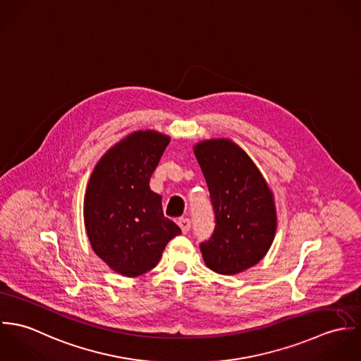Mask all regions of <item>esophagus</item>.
<instances>
[{"mask_svg": "<svg viewBox=\"0 0 361 361\" xmlns=\"http://www.w3.org/2000/svg\"><path fill=\"white\" fill-rule=\"evenodd\" d=\"M178 224H179V226H180V229H182L183 233H188V232L190 231V228H192V222H190L189 218H180V219L178 221Z\"/></svg>", "mask_w": 361, "mask_h": 361, "instance_id": "34e87169", "label": "esophagus"}]
</instances>
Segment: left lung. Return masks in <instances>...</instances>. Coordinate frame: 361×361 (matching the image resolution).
Masks as SVG:
<instances>
[{
	"label": "left lung",
	"mask_w": 361,
	"mask_h": 361,
	"mask_svg": "<svg viewBox=\"0 0 361 361\" xmlns=\"http://www.w3.org/2000/svg\"><path fill=\"white\" fill-rule=\"evenodd\" d=\"M195 154L215 215L212 235L200 243L203 258L218 274L242 272L256 265L274 240L272 193L255 162L235 143L206 140L195 147Z\"/></svg>",
	"instance_id": "8db88e82"
}]
</instances>
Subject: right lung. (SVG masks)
<instances>
[{"label": "right lung", "instance_id": "right-lung-1", "mask_svg": "<svg viewBox=\"0 0 361 361\" xmlns=\"http://www.w3.org/2000/svg\"><path fill=\"white\" fill-rule=\"evenodd\" d=\"M169 137L153 130L129 135L96 165L85 196V225L96 255L114 271L139 276L158 264L180 228L164 216L149 183Z\"/></svg>", "mask_w": 361, "mask_h": 361}]
</instances>
